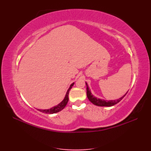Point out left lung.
I'll return each mask as SVG.
<instances>
[{"mask_svg":"<svg viewBox=\"0 0 151 151\" xmlns=\"http://www.w3.org/2000/svg\"><path fill=\"white\" fill-rule=\"evenodd\" d=\"M86 90H87V96H88V98L93 104L96 105V106H113V105H115V104H117L118 103H119L121 100L125 96V95L128 93L127 92L124 96H123L122 97H121L118 99L111 100V101H106V100L99 99V98L94 97V96L91 94V91L89 89L88 84L86 83Z\"/></svg>","mask_w":151,"mask_h":151,"instance_id":"left-lung-1","label":"left lung"}]
</instances>
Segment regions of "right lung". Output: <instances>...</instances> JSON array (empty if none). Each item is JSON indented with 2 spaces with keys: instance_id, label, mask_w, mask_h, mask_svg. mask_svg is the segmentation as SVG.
<instances>
[{
  "instance_id": "add662e5",
  "label": "right lung",
  "mask_w": 151,
  "mask_h": 151,
  "mask_svg": "<svg viewBox=\"0 0 151 151\" xmlns=\"http://www.w3.org/2000/svg\"><path fill=\"white\" fill-rule=\"evenodd\" d=\"M74 84V83H72L70 86V88H68V91H67V93L63 99V101L60 103H59L58 105L55 106H53L52 108L50 109H38V110L41 112H43L44 113H47V114H53V113H55L57 112L60 111L61 110L64 108L65 107V106L67 105L68 101V93H69V91L71 89L72 87L73 86V85Z\"/></svg>"
}]
</instances>
